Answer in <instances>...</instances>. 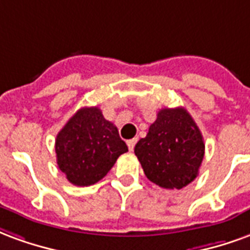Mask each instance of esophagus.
<instances>
[{
    "label": "esophagus",
    "instance_id": "obj_1",
    "mask_svg": "<svg viewBox=\"0 0 250 250\" xmlns=\"http://www.w3.org/2000/svg\"><path fill=\"white\" fill-rule=\"evenodd\" d=\"M137 143V138H132V140H127V147H129V150H133L134 149V145Z\"/></svg>",
    "mask_w": 250,
    "mask_h": 250
}]
</instances>
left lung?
Returning a JSON list of instances; mask_svg holds the SVG:
<instances>
[{
  "label": "left lung",
  "mask_w": 250,
  "mask_h": 250,
  "mask_svg": "<svg viewBox=\"0 0 250 250\" xmlns=\"http://www.w3.org/2000/svg\"><path fill=\"white\" fill-rule=\"evenodd\" d=\"M134 153L147 180L165 189H183L197 177L205 144L187 109L165 107Z\"/></svg>",
  "instance_id": "8db88e82"
}]
</instances>
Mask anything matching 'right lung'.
I'll return each mask as SVG.
<instances>
[{"label":"right lung","mask_w":250,"mask_h":250,"mask_svg":"<svg viewBox=\"0 0 250 250\" xmlns=\"http://www.w3.org/2000/svg\"><path fill=\"white\" fill-rule=\"evenodd\" d=\"M126 152L117 127L104 118L97 106L81 107L56 138L58 167L77 187L98 183Z\"/></svg>","instance_id":"obj_1"}]
</instances>
